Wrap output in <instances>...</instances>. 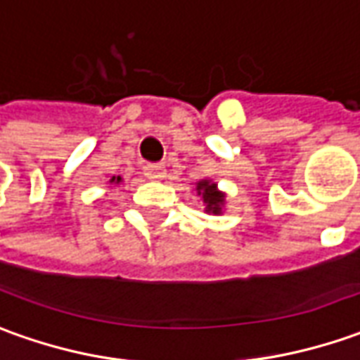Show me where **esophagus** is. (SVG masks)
<instances>
[{"label": "esophagus", "mask_w": 360, "mask_h": 360, "mask_svg": "<svg viewBox=\"0 0 360 360\" xmlns=\"http://www.w3.org/2000/svg\"><path fill=\"white\" fill-rule=\"evenodd\" d=\"M165 165H161V163H155V165H146L143 167V175L151 181H161L165 177Z\"/></svg>", "instance_id": "obj_1"}]
</instances>
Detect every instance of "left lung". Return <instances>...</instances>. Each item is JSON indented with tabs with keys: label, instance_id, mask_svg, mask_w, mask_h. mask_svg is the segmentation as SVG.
<instances>
[{
	"label": "left lung",
	"instance_id": "1",
	"mask_svg": "<svg viewBox=\"0 0 360 360\" xmlns=\"http://www.w3.org/2000/svg\"><path fill=\"white\" fill-rule=\"evenodd\" d=\"M195 191L205 202L207 214H222L226 205V193L219 189V185L212 179H200L195 185Z\"/></svg>",
	"mask_w": 360,
	"mask_h": 360
}]
</instances>
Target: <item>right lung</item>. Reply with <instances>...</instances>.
<instances>
[{
	"mask_svg": "<svg viewBox=\"0 0 360 360\" xmlns=\"http://www.w3.org/2000/svg\"><path fill=\"white\" fill-rule=\"evenodd\" d=\"M122 183H124V179H122L120 175H114V177L110 179V185H112V187H118V185H122Z\"/></svg>",
	"mask_w": 360,
	"mask_h": 360,
	"instance_id": "1",
	"label": "right lung"
}]
</instances>
